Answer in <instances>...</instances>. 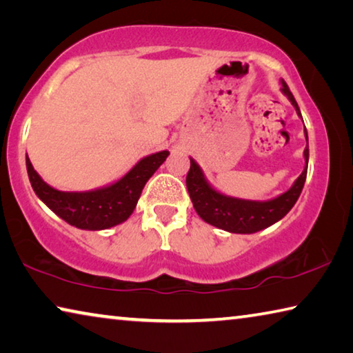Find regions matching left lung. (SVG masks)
Segmentation results:
<instances>
[{"label": "left lung", "instance_id": "obj_1", "mask_svg": "<svg viewBox=\"0 0 353 353\" xmlns=\"http://www.w3.org/2000/svg\"><path fill=\"white\" fill-rule=\"evenodd\" d=\"M282 83V92L290 103L296 109V113L301 115V109L296 103L294 97L290 92V87L286 85L283 79H280ZM307 140V148L303 149V171L301 172L294 183L291 185L290 190L285 193L276 196V198L268 201H249L234 198V196H227L221 193L213 185L207 181V177L202 171L201 166L194 162V159L190 157V171L187 174V188L190 193L191 202L196 213L205 221L207 224L218 227L221 230L230 232V234H255L266 227L279 223L292 207L302 193L303 183L307 179L308 170V134L307 129H303Z\"/></svg>", "mask_w": 353, "mask_h": 353}]
</instances>
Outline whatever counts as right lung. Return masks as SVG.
<instances>
[{"instance_id": "add662e5", "label": "right lung", "mask_w": 353, "mask_h": 353, "mask_svg": "<svg viewBox=\"0 0 353 353\" xmlns=\"http://www.w3.org/2000/svg\"><path fill=\"white\" fill-rule=\"evenodd\" d=\"M168 155V151L149 154L118 181L88 191H62L48 185L34 170L28 154L26 170L37 198L65 223L82 230H105L128 221L146 182Z\"/></svg>"}]
</instances>
